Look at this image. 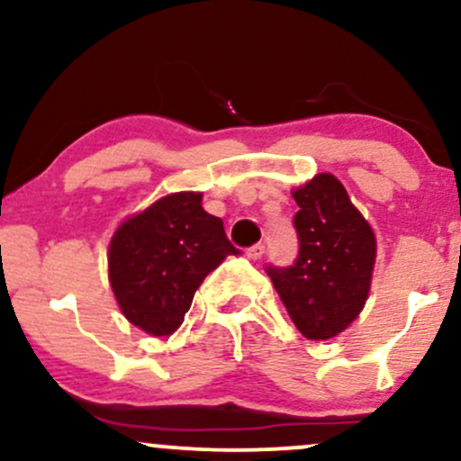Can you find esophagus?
<instances>
[{"label":"esophagus","mask_w":461,"mask_h":461,"mask_svg":"<svg viewBox=\"0 0 461 461\" xmlns=\"http://www.w3.org/2000/svg\"><path fill=\"white\" fill-rule=\"evenodd\" d=\"M264 251H267V247H264L262 242H258V245L247 249V258L249 260H260V258L264 256Z\"/></svg>","instance_id":"1"}]
</instances>
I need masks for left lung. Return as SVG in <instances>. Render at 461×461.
<instances>
[{
	"mask_svg": "<svg viewBox=\"0 0 461 461\" xmlns=\"http://www.w3.org/2000/svg\"><path fill=\"white\" fill-rule=\"evenodd\" d=\"M299 256L267 273L290 319L310 340L345 331L368 299L377 240L331 173H321L293 193Z\"/></svg>",
	"mask_w": 461,
	"mask_h": 461,
	"instance_id": "1",
	"label": "left lung"
}]
</instances>
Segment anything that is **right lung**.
I'll use <instances>...</instances> for the list:
<instances>
[{
    "label": "right lung",
    "mask_w": 461,
    "mask_h": 461,
    "mask_svg": "<svg viewBox=\"0 0 461 461\" xmlns=\"http://www.w3.org/2000/svg\"><path fill=\"white\" fill-rule=\"evenodd\" d=\"M238 253L223 221L201 208L199 193H173L114 231L108 277L131 325L168 336L182 325L201 282Z\"/></svg>",
    "instance_id": "right-lung-1"
}]
</instances>
